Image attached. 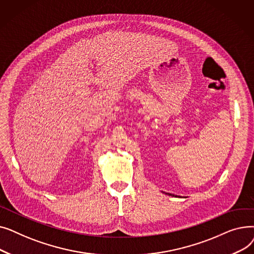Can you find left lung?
I'll use <instances>...</instances> for the list:
<instances>
[{
  "instance_id": "left-lung-1",
  "label": "left lung",
  "mask_w": 254,
  "mask_h": 254,
  "mask_svg": "<svg viewBox=\"0 0 254 254\" xmlns=\"http://www.w3.org/2000/svg\"><path fill=\"white\" fill-rule=\"evenodd\" d=\"M166 194H169V195H171V196H177V195H175V194H172V193H168V192H165Z\"/></svg>"
}]
</instances>
